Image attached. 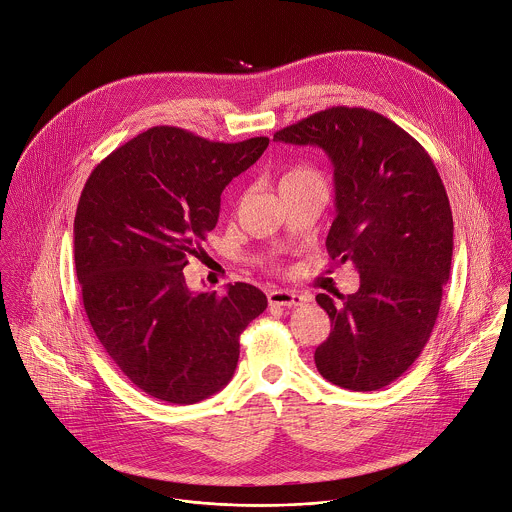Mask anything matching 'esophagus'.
I'll list each match as a JSON object with an SVG mask.
<instances>
[{
  "label": "esophagus",
  "mask_w": 512,
  "mask_h": 512,
  "mask_svg": "<svg viewBox=\"0 0 512 512\" xmlns=\"http://www.w3.org/2000/svg\"><path fill=\"white\" fill-rule=\"evenodd\" d=\"M271 305H281V307H303L307 305L308 297L297 291H283V289H275L267 295Z\"/></svg>",
  "instance_id": "obj_1"
}]
</instances>
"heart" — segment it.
I'll return each mask as SVG.
<instances>
[{
  "mask_svg": "<svg viewBox=\"0 0 512 512\" xmlns=\"http://www.w3.org/2000/svg\"><path fill=\"white\" fill-rule=\"evenodd\" d=\"M277 188H279V194H289V192H295V190H303V188H324L326 190V184H324V178L307 166H293V168H287L279 180H277Z\"/></svg>",
  "mask_w": 512,
  "mask_h": 512,
  "instance_id": "1",
  "label": "heart"
}]
</instances>
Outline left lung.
<instances>
[{
	"label": "left lung",
	"mask_w": 512,
	"mask_h": 512,
	"mask_svg": "<svg viewBox=\"0 0 512 512\" xmlns=\"http://www.w3.org/2000/svg\"><path fill=\"white\" fill-rule=\"evenodd\" d=\"M277 142L320 146L334 166L332 261L360 273L354 295H316L330 334L314 364L328 382L374 392L417 360L435 326L453 255V215L425 148L390 118L332 106L277 130Z\"/></svg>",
	"instance_id": "left-lung-1"
}]
</instances>
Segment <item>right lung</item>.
I'll return each mask as SVG.
<instances>
[{
  "label": "right lung",
  "mask_w": 512,
  "mask_h": 512,
  "mask_svg": "<svg viewBox=\"0 0 512 512\" xmlns=\"http://www.w3.org/2000/svg\"><path fill=\"white\" fill-rule=\"evenodd\" d=\"M267 146V136L225 144L154 126L83 188L73 231L85 312L112 362L156 400L190 406L219 392L241 332L267 308L253 285L192 293L182 273L217 223L223 188Z\"/></svg>",
  "instance_id": "right-lung-1"
}]
</instances>
